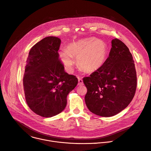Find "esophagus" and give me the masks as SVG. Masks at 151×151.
<instances>
[{
	"instance_id": "1",
	"label": "esophagus",
	"mask_w": 151,
	"mask_h": 151,
	"mask_svg": "<svg viewBox=\"0 0 151 151\" xmlns=\"http://www.w3.org/2000/svg\"><path fill=\"white\" fill-rule=\"evenodd\" d=\"M83 84V81L82 78H78V86H81Z\"/></svg>"
}]
</instances>
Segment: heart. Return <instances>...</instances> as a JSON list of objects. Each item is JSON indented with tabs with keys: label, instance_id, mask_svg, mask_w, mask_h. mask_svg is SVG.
<instances>
[{
	"label": "heart",
	"instance_id": "obj_1",
	"mask_svg": "<svg viewBox=\"0 0 151 151\" xmlns=\"http://www.w3.org/2000/svg\"><path fill=\"white\" fill-rule=\"evenodd\" d=\"M107 53L106 43L89 37L70 44L67 48L59 52V57L65 68L71 71L77 59L79 67L84 72L92 73L101 68L105 63Z\"/></svg>",
	"mask_w": 151,
	"mask_h": 151
}]
</instances>
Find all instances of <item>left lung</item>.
<instances>
[{
	"label": "left lung",
	"instance_id": "1",
	"mask_svg": "<svg viewBox=\"0 0 151 151\" xmlns=\"http://www.w3.org/2000/svg\"><path fill=\"white\" fill-rule=\"evenodd\" d=\"M83 82L87 89L85 102L90 112L109 117L122 111L131 102L137 88L134 61L128 47L113 39L103 65L84 77Z\"/></svg>",
	"mask_w": 151,
	"mask_h": 151
}]
</instances>
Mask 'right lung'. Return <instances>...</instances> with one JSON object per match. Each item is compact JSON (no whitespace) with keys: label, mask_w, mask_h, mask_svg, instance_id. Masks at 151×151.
<instances>
[{"label":"right lung","mask_w":151,"mask_h":151,"mask_svg":"<svg viewBox=\"0 0 151 151\" xmlns=\"http://www.w3.org/2000/svg\"><path fill=\"white\" fill-rule=\"evenodd\" d=\"M61 39L48 36L30 50L23 78L26 102L33 112L49 118L61 113L67 96L78 84L75 76L68 75L59 59Z\"/></svg>","instance_id":"1"}]
</instances>
